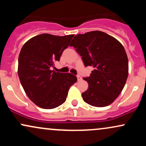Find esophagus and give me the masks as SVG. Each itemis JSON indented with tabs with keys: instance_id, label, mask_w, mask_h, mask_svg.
Instances as JSON below:
<instances>
[{
	"instance_id": "1",
	"label": "esophagus",
	"mask_w": 146,
	"mask_h": 146,
	"mask_svg": "<svg viewBox=\"0 0 146 146\" xmlns=\"http://www.w3.org/2000/svg\"><path fill=\"white\" fill-rule=\"evenodd\" d=\"M77 78H78V81H80V80H82V78L80 76V75H77Z\"/></svg>"
}]
</instances>
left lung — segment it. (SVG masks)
<instances>
[{"label":"left lung","mask_w":146,"mask_h":146,"mask_svg":"<svg viewBox=\"0 0 146 146\" xmlns=\"http://www.w3.org/2000/svg\"><path fill=\"white\" fill-rule=\"evenodd\" d=\"M73 46L85 66L93 67L83 79L88 88L82 94L86 103L95 107L110 105L123 90L128 75V60L123 45L113 36L100 31L75 36Z\"/></svg>","instance_id":"obj_1"}]
</instances>
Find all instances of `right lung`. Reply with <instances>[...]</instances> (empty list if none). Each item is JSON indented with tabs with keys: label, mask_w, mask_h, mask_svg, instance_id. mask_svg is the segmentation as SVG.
Masks as SVG:
<instances>
[{
	"label": "right lung",
	"mask_w": 146,
	"mask_h": 146,
	"mask_svg": "<svg viewBox=\"0 0 146 146\" xmlns=\"http://www.w3.org/2000/svg\"><path fill=\"white\" fill-rule=\"evenodd\" d=\"M73 36L42 33L31 38L21 48L18 68L20 81L28 98L42 108L52 109L62 104L70 87L77 82L74 75L51 70Z\"/></svg>",
	"instance_id": "1"
}]
</instances>
